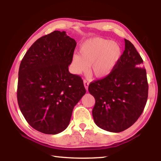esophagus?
Returning a JSON list of instances; mask_svg holds the SVG:
<instances>
[{"label":"esophagus","mask_w":161,"mask_h":161,"mask_svg":"<svg viewBox=\"0 0 161 161\" xmlns=\"http://www.w3.org/2000/svg\"><path fill=\"white\" fill-rule=\"evenodd\" d=\"M84 87L86 88V90H88V85H89V83H88V81L86 80H84Z\"/></svg>","instance_id":"1"}]
</instances>
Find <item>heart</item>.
I'll return each mask as SVG.
<instances>
[{"mask_svg": "<svg viewBox=\"0 0 161 161\" xmlns=\"http://www.w3.org/2000/svg\"><path fill=\"white\" fill-rule=\"evenodd\" d=\"M79 54H75L71 61L75 74L85 73L89 66V73L95 77L104 78L110 75L122 56V48L111 40L95 37L81 44Z\"/></svg>", "mask_w": 161, "mask_h": 161, "instance_id": "heart-1", "label": "heart"}]
</instances>
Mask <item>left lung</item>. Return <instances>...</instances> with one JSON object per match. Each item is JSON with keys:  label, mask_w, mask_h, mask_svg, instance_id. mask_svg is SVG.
Masks as SVG:
<instances>
[{"label": "left lung", "mask_w": 161, "mask_h": 161, "mask_svg": "<svg viewBox=\"0 0 161 161\" xmlns=\"http://www.w3.org/2000/svg\"><path fill=\"white\" fill-rule=\"evenodd\" d=\"M125 49L112 73L94 81L88 91L95 97V123L106 131L119 133L137 121L148 97L143 60L134 46L125 39Z\"/></svg>", "instance_id": "left-lung-1"}]
</instances>
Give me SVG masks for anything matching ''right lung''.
Listing matches in <instances>:
<instances>
[{"label": "right lung", "mask_w": 161, "mask_h": 161, "mask_svg": "<svg viewBox=\"0 0 161 161\" xmlns=\"http://www.w3.org/2000/svg\"><path fill=\"white\" fill-rule=\"evenodd\" d=\"M76 45L66 32L54 31L37 39L20 62L19 107L38 131L54 135L66 129L74 107L86 93L81 78L68 70Z\"/></svg>", "instance_id": "1"}]
</instances>
